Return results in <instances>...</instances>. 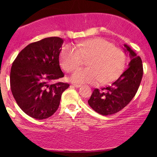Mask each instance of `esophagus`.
<instances>
[{
  "mask_svg": "<svg viewBox=\"0 0 157 157\" xmlns=\"http://www.w3.org/2000/svg\"><path fill=\"white\" fill-rule=\"evenodd\" d=\"M73 86L76 87V88H79L81 86V84H73Z\"/></svg>",
  "mask_w": 157,
  "mask_h": 157,
  "instance_id": "obj_1",
  "label": "esophagus"
}]
</instances>
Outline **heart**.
I'll use <instances>...</instances> for the list:
<instances>
[{"label": "heart", "instance_id": "b5f03b06", "mask_svg": "<svg viewBox=\"0 0 157 157\" xmlns=\"http://www.w3.org/2000/svg\"><path fill=\"white\" fill-rule=\"evenodd\" d=\"M87 61L86 68H80L71 76L76 83L103 84L114 81L125 66V54L121 48L101 38H94L78 42L72 47H64L60 55V63L66 71L72 72Z\"/></svg>", "mask_w": 157, "mask_h": 157}]
</instances>
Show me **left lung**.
<instances>
[{"instance_id":"obj_1","label":"left lung","mask_w":157,"mask_h":157,"mask_svg":"<svg viewBox=\"0 0 157 157\" xmlns=\"http://www.w3.org/2000/svg\"><path fill=\"white\" fill-rule=\"evenodd\" d=\"M124 50L128 54L130 62L128 68L110 86L100 91L94 90L88 101L89 106L101 115L113 114L124 109L134 97L143 76V65L141 58L128 45Z\"/></svg>"}]
</instances>
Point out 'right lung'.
<instances>
[{"label": "right lung", "mask_w": 157, "mask_h": 157, "mask_svg": "<svg viewBox=\"0 0 157 157\" xmlns=\"http://www.w3.org/2000/svg\"><path fill=\"white\" fill-rule=\"evenodd\" d=\"M63 40L49 37L25 47L12 64L10 89L17 104L33 119L50 117L59 108L67 83H53L64 76L59 54Z\"/></svg>", "instance_id": "add662e5"}]
</instances>
